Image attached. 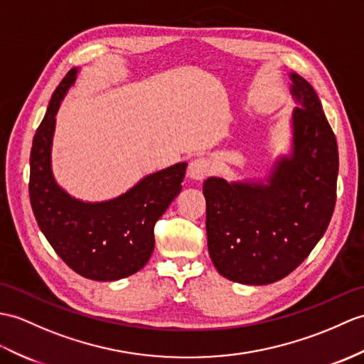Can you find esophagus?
<instances>
[{
	"label": "esophagus",
	"mask_w": 364,
	"mask_h": 364,
	"mask_svg": "<svg viewBox=\"0 0 364 364\" xmlns=\"http://www.w3.org/2000/svg\"><path fill=\"white\" fill-rule=\"evenodd\" d=\"M210 171H213V164H210L209 159L205 156H198L189 163L188 175L192 180L201 181L206 178V176L210 173Z\"/></svg>",
	"instance_id": "esophagus-1"
}]
</instances>
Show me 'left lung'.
Masks as SVG:
<instances>
[{"mask_svg": "<svg viewBox=\"0 0 364 364\" xmlns=\"http://www.w3.org/2000/svg\"><path fill=\"white\" fill-rule=\"evenodd\" d=\"M291 92L293 150L267 183H228L210 176L206 198L208 250L230 281L265 285L298 268L323 237L335 209L338 146L315 90L296 73Z\"/></svg>", "mask_w": 364, "mask_h": 364, "instance_id": "8db88e82", "label": "left lung"}]
</instances>
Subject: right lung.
<instances>
[{"label": "right lung", "instance_id": "add662e5", "mask_svg": "<svg viewBox=\"0 0 364 364\" xmlns=\"http://www.w3.org/2000/svg\"><path fill=\"white\" fill-rule=\"evenodd\" d=\"M77 70L58 83L31 150L29 197L41 232L65 264L92 281H117L147 264L155 247L154 228L178 196L186 163L151 173L124 196L102 201L75 200L50 171L55 114Z\"/></svg>", "mask_w": 364, "mask_h": 364}]
</instances>
